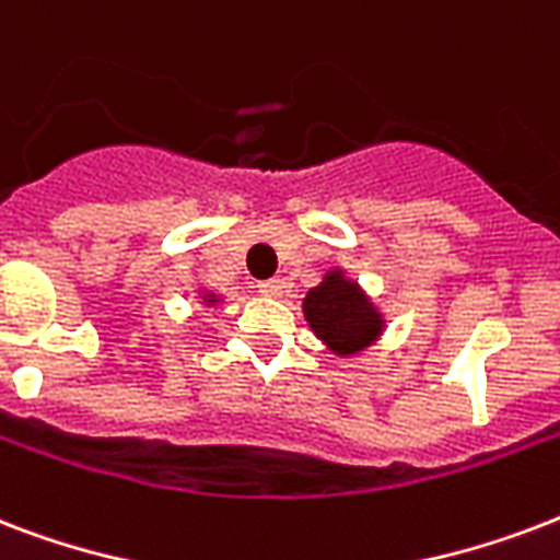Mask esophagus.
Returning a JSON list of instances; mask_svg holds the SVG:
<instances>
[{
    "mask_svg": "<svg viewBox=\"0 0 560 560\" xmlns=\"http://www.w3.org/2000/svg\"><path fill=\"white\" fill-rule=\"evenodd\" d=\"M284 288H288V284H284L281 279H270V281H261V284H258V290H261L267 299H281L284 296Z\"/></svg>",
    "mask_w": 560,
    "mask_h": 560,
    "instance_id": "1",
    "label": "esophagus"
}]
</instances>
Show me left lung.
Masks as SVG:
<instances>
[{"label":"left lung","mask_w":560,"mask_h":560,"mask_svg":"<svg viewBox=\"0 0 560 560\" xmlns=\"http://www.w3.org/2000/svg\"><path fill=\"white\" fill-rule=\"evenodd\" d=\"M302 314L311 331L340 358H354L386 331L381 307L342 267H331L316 288L307 290Z\"/></svg>","instance_id":"left-lung-1"}]
</instances>
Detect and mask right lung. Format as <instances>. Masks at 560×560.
Here are the masks:
<instances>
[{"instance_id":"1","label":"right lung","mask_w":560,"mask_h":560,"mask_svg":"<svg viewBox=\"0 0 560 560\" xmlns=\"http://www.w3.org/2000/svg\"><path fill=\"white\" fill-rule=\"evenodd\" d=\"M223 302V296H218V293H211V290H200V305L202 307H214Z\"/></svg>"}]
</instances>
